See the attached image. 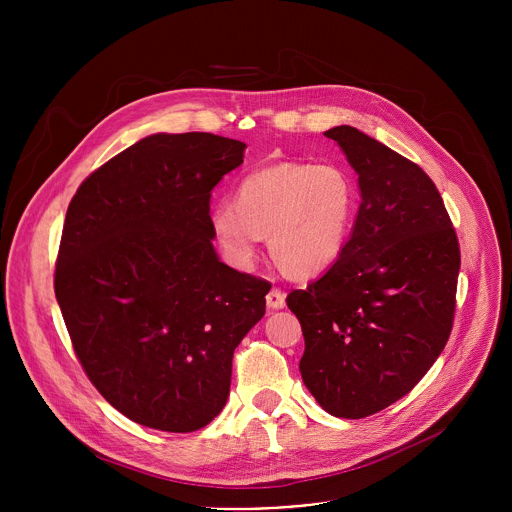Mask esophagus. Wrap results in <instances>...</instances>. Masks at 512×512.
I'll list each match as a JSON object with an SVG mask.
<instances>
[{"label":"esophagus","mask_w":512,"mask_h":512,"mask_svg":"<svg viewBox=\"0 0 512 512\" xmlns=\"http://www.w3.org/2000/svg\"><path fill=\"white\" fill-rule=\"evenodd\" d=\"M267 308H269L271 312L285 308V294H283L281 289L273 287V289L269 291V294H267Z\"/></svg>","instance_id":"esophagus-1"}]
</instances>
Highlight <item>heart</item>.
Here are the masks:
<instances>
[{
  "label": "heart",
  "instance_id": "b5f03b06",
  "mask_svg": "<svg viewBox=\"0 0 512 512\" xmlns=\"http://www.w3.org/2000/svg\"><path fill=\"white\" fill-rule=\"evenodd\" d=\"M358 210V186L338 164H277L245 176L235 206L218 204L210 231L225 259L253 265L261 237L289 277H314L346 249Z\"/></svg>",
  "mask_w": 512,
  "mask_h": 512
}]
</instances>
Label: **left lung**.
Returning <instances> with one entry per match:
<instances>
[{"label": "left lung", "instance_id": "1", "mask_svg": "<svg viewBox=\"0 0 512 512\" xmlns=\"http://www.w3.org/2000/svg\"><path fill=\"white\" fill-rule=\"evenodd\" d=\"M358 176L360 206L340 259L287 296L302 324L304 385L324 411L369 417L407 395L454 322L460 247L429 176L350 125L324 131Z\"/></svg>", "mask_w": 512, "mask_h": 512}]
</instances>
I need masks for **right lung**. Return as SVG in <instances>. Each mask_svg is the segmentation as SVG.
Instances as JSON below:
<instances>
[{
    "mask_svg": "<svg viewBox=\"0 0 512 512\" xmlns=\"http://www.w3.org/2000/svg\"><path fill=\"white\" fill-rule=\"evenodd\" d=\"M247 145L154 133L72 196L54 294L97 391L131 421L188 433L223 411L233 354L265 316L269 283L218 259L210 192Z\"/></svg>",
    "mask_w": 512,
    "mask_h": 512,
    "instance_id": "obj_1",
    "label": "right lung"
}]
</instances>
